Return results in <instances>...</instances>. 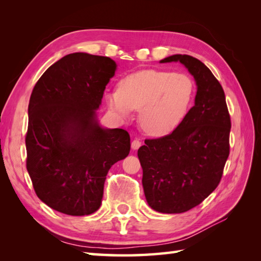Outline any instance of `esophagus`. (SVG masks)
<instances>
[{"label":"esophagus","mask_w":261,"mask_h":261,"mask_svg":"<svg viewBox=\"0 0 261 261\" xmlns=\"http://www.w3.org/2000/svg\"><path fill=\"white\" fill-rule=\"evenodd\" d=\"M141 146V141L139 139H135L131 143V148L134 149V150H137V149H139V147Z\"/></svg>","instance_id":"34e87169"}]
</instances>
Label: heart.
<instances>
[{
  "instance_id": "1",
  "label": "heart",
  "mask_w": 261,
  "mask_h": 261,
  "mask_svg": "<svg viewBox=\"0 0 261 261\" xmlns=\"http://www.w3.org/2000/svg\"><path fill=\"white\" fill-rule=\"evenodd\" d=\"M195 84L190 75L169 70L146 69L127 75L119 90L107 95L110 107L126 118L139 110V123L148 135L170 134L185 118Z\"/></svg>"
}]
</instances>
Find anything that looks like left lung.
<instances>
[{
	"mask_svg": "<svg viewBox=\"0 0 261 261\" xmlns=\"http://www.w3.org/2000/svg\"><path fill=\"white\" fill-rule=\"evenodd\" d=\"M197 85L195 104L179 125L138 150L149 206L160 213H182L201 204L222 178L230 153L231 119L222 86L201 60L173 55Z\"/></svg>",
	"mask_w": 261,
	"mask_h": 261,
	"instance_id": "obj_1",
	"label": "left lung"
}]
</instances>
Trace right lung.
Wrapping results in <instances>:
<instances>
[{
	"instance_id": "1",
	"label": "right lung",
	"mask_w": 261,
	"mask_h": 261,
	"mask_svg": "<svg viewBox=\"0 0 261 261\" xmlns=\"http://www.w3.org/2000/svg\"><path fill=\"white\" fill-rule=\"evenodd\" d=\"M116 64L74 53L51 65L30 96L25 135L27 169L37 196L68 215L101 206L110 168L130 152L123 129H104L95 111Z\"/></svg>"
}]
</instances>
